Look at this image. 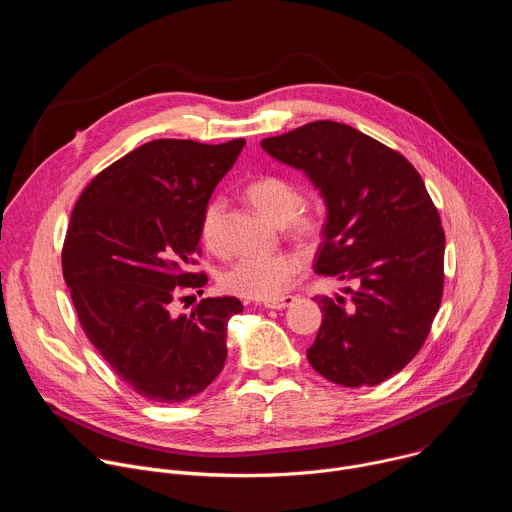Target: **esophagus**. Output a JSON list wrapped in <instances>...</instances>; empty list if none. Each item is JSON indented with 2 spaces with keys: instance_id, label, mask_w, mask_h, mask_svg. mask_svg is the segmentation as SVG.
Listing matches in <instances>:
<instances>
[{
  "instance_id": "34e87169",
  "label": "esophagus",
  "mask_w": 512,
  "mask_h": 512,
  "mask_svg": "<svg viewBox=\"0 0 512 512\" xmlns=\"http://www.w3.org/2000/svg\"><path fill=\"white\" fill-rule=\"evenodd\" d=\"M296 302V298L294 296H281V298H273V300H265L263 302V306L267 308V310H285V308H289L291 304Z\"/></svg>"
}]
</instances>
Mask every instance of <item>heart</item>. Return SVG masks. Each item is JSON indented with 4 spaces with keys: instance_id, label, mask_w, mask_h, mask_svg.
Wrapping results in <instances>:
<instances>
[{
    "instance_id": "b5f03b06",
    "label": "heart",
    "mask_w": 512,
    "mask_h": 512,
    "mask_svg": "<svg viewBox=\"0 0 512 512\" xmlns=\"http://www.w3.org/2000/svg\"><path fill=\"white\" fill-rule=\"evenodd\" d=\"M247 200L275 225H283L285 233L300 243H316L324 233V214L318 208L302 206L300 188L281 176L255 178L245 188ZM223 212L225 200L212 198L200 216V239L212 251H223ZM302 269V257L296 253L243 255L227 265L218 281L231 296L245 300H273L281 296Z\"/></svg>"
}]
</instances>
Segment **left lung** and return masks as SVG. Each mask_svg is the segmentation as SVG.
<instances>
[{"instance_id": "left-lung-1", "label": "left lung", "mask_w": 512, "mask_h": 512, "mask_svg": "<svg viewBox=\"0 0 512 512\" xmlns=\"http://www.w3.org/2000/svg\"><path fill=\"white\" fill-rule=\"evenodd\" d=\"M261 148L302 170L326 202L314 269L348 281L336 300L316 296L322 326L312 367L342 387L397 375L423 346L444 291L446 235L417 170L362 131L314 121Z\"/></svg>"}]
</instances>
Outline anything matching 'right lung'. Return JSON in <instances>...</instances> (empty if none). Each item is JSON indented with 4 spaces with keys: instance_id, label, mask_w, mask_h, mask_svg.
Returning <instances> with one entry per match:
<instances>
[{
    "instance_id": "obj_1",
    "label": "right lung",
    "mask_w": 512,
    "mask_h": 512,
    "mask_svg": "<svg viewBox=\"0 0 512 512\" xmlns=\"http://www.w3.org/2000/svg\"><path fill=\"white\" fill-rule=\"evenodd\" d=\"M243 145L148 141L97 174L70 214L62 275L79 322L117 377L154 403L198 395L225 367L227 324L243 304L204 298L176 316L174 302L202 296L200 216Z\"/></svg>"
}]
</instances>
